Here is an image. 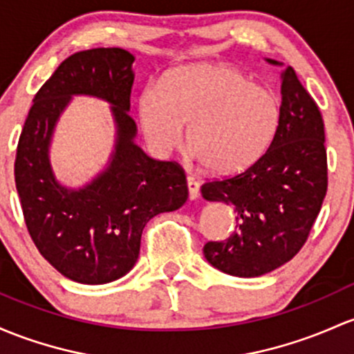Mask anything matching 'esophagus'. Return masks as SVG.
<instances>
[{
    "instance_id": "1",
    "label": "esophagus",
    "mask_w": 354,
    "mask_h": 354,
    "mask_svg": "<svg viewBox=\"0 0 354 354\" xmlns=\"http://www.w3.org/2000/svg\"><path fill=\"white\" fill-rule=\"evenodd\" d=\"M187 189H189V199L191 201L197 199V196H199V182L191 176L187 177Z\"/></svg>"
}]
</instances>
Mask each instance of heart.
Segmentation results:
<instances>
[{
	"label": "heart",
	"mask_w": 354,
	"mask_h": 354,
	"mask_svg": "<svg viewBox=\"0 0 354 354\" xmlns=\"http://www.w3.org/2000/svg\"><path fill=\"white\" fill-rule=\"evenodd\" d=\"M279 120L275 94L226 64L177 67L138 97L140 128L155 153H172L187 127L192 155L218 174L238 172L257 160Z\"/></svg>",
	"instance_id": "heart-1"
}]
</instances>
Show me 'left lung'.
<instances>
[{
    "label": "left lung",
    "mask_w": 354,
    "mask_h": 354,
    "mask_svg": "<svg viewBox=\"0 0 354 354\" xmlns=\"http://www.w3.org/2000/svg\"><path fill=\"white\" fill-rule=\"evenodd\" d=\"M273 66H282L267 59ZM280 120L268 150L236 176L203 184L206 201L236 212L226 241H209L204 257L234 277H260L299 253L328 191L324 121L290 66L282 72Z\"/></svg>",
    "instance_id": "obj_1"
}]
</instances>
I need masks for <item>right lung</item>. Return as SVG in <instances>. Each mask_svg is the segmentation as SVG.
I'll use <instances>...</instances> for the list:
<instances>
[{
	"mask_svg": "<svg viewBox=\"0 0 354 354\" xmlns=\"http://www.w3.org/2000/svg\"><path fill=\"white\" fill-rule=\"evenodd\" d=\"M133 60L118 47L67 57L33 97L18 140L15 184L30 236L57 272L79 283L127 275L138 260L145 224L189 197L184 169L150 158L135 143L136 124L128 115ZM72 95L109 102L117 124L109 167L79 189L56 180L48 157L55 124Z\"/></svg>",
	"mask_w": 354,
	"mask_h": 354,
	"instance_id": "obj_1",
	"label": "right lung"
}]
</instances>
